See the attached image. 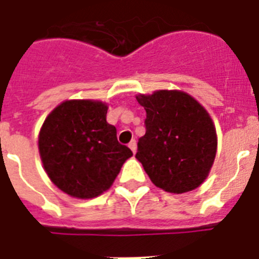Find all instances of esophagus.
Returning <instances> with one entry per match:
<instances>
[{"instance_id":"1","label":"esophagus","mask_w":259,"mask_h":259,"mask_svg":"<svg viewBox=\"0 0 259 259\" xmlns=\"http://www.w3.org/2000/svg\"><path fill=\"white\" fill-rule=\"evenodd\" d=\"M128 146H130V149H131L132 151H134V154L136 153V149H137V142H136V140H131V142H130V144H128Z\"/></svg>"}]
</instances>
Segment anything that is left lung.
<instances>
[{"label": "left lung", "mask_w": 259, "mask_h": 259, "mask_svg": "<svg viewBox=\"0 0 259 259\" xmlns=\"http://www.w3.org/2000/svg\"><path fill=\"white\" fill-rule=\"evenodd\" d=\"M136 99L146 110V134L137 142L136 158L151 182L173 194L200 186L217 151L215 128L207 110L177 90Z\"/></svg>", "instance_id": "8db88e82"}]
</instances>
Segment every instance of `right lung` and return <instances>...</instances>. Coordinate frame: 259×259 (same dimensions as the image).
Here are the masks:
<instances>
[{
  "label": "right lung",
  "mask_w": 259,
  "mask_h": 259,
  "mask_svg": "<svg viewBox=\"0 0 259 259\" xmlns=\"http://www.w3.org/2000/svg\"><path fill=\"white\" fill-rule=\"evenodd\" d=\"M108 105L94 100H68L45 120L38 149L45 170L68 195L99 196L113 185L132 151L117 140L106 122Z\"/></svg>",
  "instance_id": "right-lung-1"
}]
</instances>
